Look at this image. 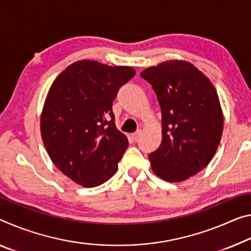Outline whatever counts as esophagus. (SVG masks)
<instances>
[{
	"label": "esophagus",
	"instance_id": "1",
	"mask_svg": "<svg viewBox=\"0 0 251 251\" xmlns=\"http://www.w3.org/2000/svg\"><path fill=\"white\" fill-rule=\"evenodd\" d=\"M141 134H142L141 130H137L136 133L132 134V135H130V136H132V140H133L134 142H137V140H138V138H140V136H141Z\"/></svg>",
	"mask_w": 251,
	"mask_h": 251
}]
</instances>
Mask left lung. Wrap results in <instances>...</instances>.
<instances>
[{"label":"left lung","mask_w":251,"mask_h":251,"mask_svg":"<svg viewBox=\"0 0 251 251\" xmlns=\"http://www.w3.org/2000/svg\"><path fill=\"white\" fill-rule=\"evenodd\" d=\"M157 96L163 140L150 154L153 172L181 182L212 160L224 129L220 101L211 81L186 61H166L141 73Z\"/></svg>","instance_id":"8db88e82"}]
</instances>
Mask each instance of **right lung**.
Listing matches in <instances>:
<instances>
[{"label": "right lung", "instance_id": "right-lung-1", "mask_svg": "<svg viewBox=\"0 0 251 251\" xmlns=\"http://www.w3.org/2000/svg\"><path fill=\"white\" fill-rule=\"evenodd\" d=\"M134 75L130 67L81 60L67 67L48 93L43 144L54 165L85 188L108 181L128 146L115 125L113 101Z\"/></svg>", "mask_w": 251, "mask_h": 251}]
</instances>
